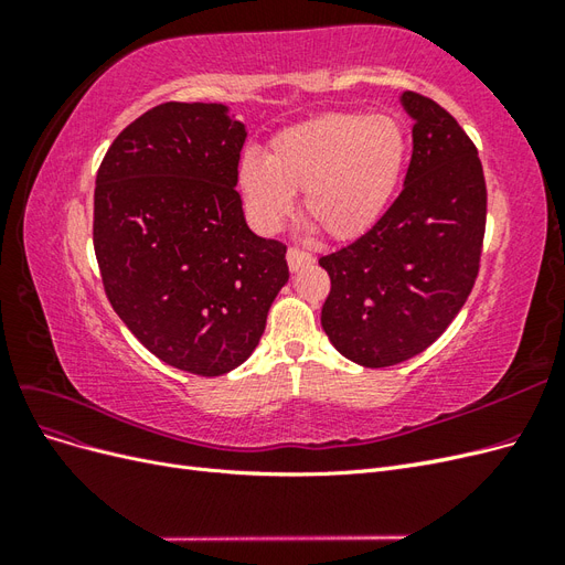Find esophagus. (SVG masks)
Segmentation results:
<instances>
[{
  "mask_svg": "<svg viewBox=\"0 0 565 565\" xmlns=\"http://www.w3.org/2000/svg\"><path fill=\"white\" fill-rule=\"evenodd\" d=\"M313 262H316V259H313V254H309V252L297 249V247H289V249H287V264H289V270H299V268L309 266V264H313Z\"/></svg>",
  "mask_w": 565,
  "mask_h": 565,
  "instance_id": "esophagus-1",
  "label": "esophagus"
}]
</instances>
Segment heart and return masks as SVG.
Masks as SVG:
<instances>
[{
	"label": "heart",
	"mask_w": 565,
	"mask_h": 565,
	"mask_svg": "<svg viewBox=\"0 0 565 565\" xmlns=\"http://www.w3.org/2000/svg\"><path fill=\"white\" fill-rule=\"evenodd\" d=\"M409 160V136L391 115L324 113L278 131L266 158L237 164L254 228L276 233L303 193V214L337 243H353L388 212Z\"/></svg>",
	"instance_id": "heart-1"
}]
</instances>
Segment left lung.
<instances>
[{
	"instance_id": "8db88e82",
	"label": "left lung",
	"mask_w": 565,
	"mask_h": 565,
	"mask_svg": "<svg viewBox=\"0 0 565 565\" xmlns=\"http://www.w3.org/2000/svg\"><path fill=\"white\" fill-rule=\"evenodd\" d=\"M413 160L384 218L320 259L332 289L320 322L332 347L363 367H388L429 349L465 306L481 262L486 179L457 119L415 92Z\"/></svg>"
}]
</instances>
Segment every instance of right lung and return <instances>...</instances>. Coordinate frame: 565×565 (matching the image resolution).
Here are the masks:
<instances>
[{
  "label": "right lung",
  "mask_w": 565,
  "mask_h": 565,
  "mask_svg": "<svg viewBox=\"0 0 565 565\" xmlns=\"http://www.w3.org/2000/svg\"><path fill=\"white\" fill-rule=\"evenodd\" d=\"M247 127L224 104L169 100L117 136L96 174L94 249L115 313L177 370L218 377L259 344L287 247L237 195Z\"/></svg>",
  "instance_id": "1"
}]
</instances>
